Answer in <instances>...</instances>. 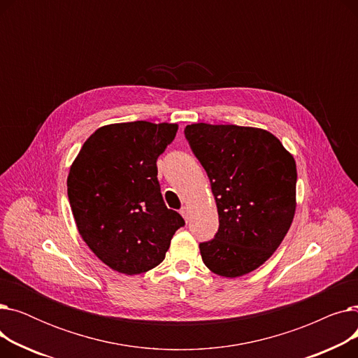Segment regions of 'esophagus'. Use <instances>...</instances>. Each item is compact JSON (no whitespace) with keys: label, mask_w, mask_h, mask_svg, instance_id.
<instances>
[{"label":"esophagus","mask_w":358,"mask_h":358,"mask_svg":"<svg viewBox=\"0 0 358 358\" xmlns=\"http://www.w3.org/2000/svg\"><path fill=\"white\" fill-rule=\"evenodd\" d=\"M180 213H181V216H182L185 220H189V217H190V209L187 208V206H182V208L180 209Z\"/></svg>","instance_id":"1"}]
</instances>
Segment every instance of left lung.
Returning <instances> with one entry per match:
<instances>
[{
  "mask_svg": "<svg viewBox=\"0 0 358 358\" xmlns=\"http://www.w3.org/2000/svg\"><path fill=\"white\" fill-rule=\"evenodd\" d=\"M185 139L208 174L219 229L200 242L210 271L239 277L258 268L285 239L296 210V162L270 131L196 123Z\"/></svg>",
  "mask_w": 358,
  "mask_h": 358,
  "instance_id": "obj_1",
  "label": "left lung"
}]
</instances>
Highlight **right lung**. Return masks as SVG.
Returning a JSON list of instances; mask_svg holds the SVG:
<instances>
[{
	"mask_svg": "<svg viewBox=\"0 0 358 358\" xmlns=\"http://www.w3.org/2000/svg\"><path fill=\"white\" fill-rule=\"evenodd\" d=\"M177 124L129 122L100 127L85 141L68 176L75 223L106 266L134 275L157 267L185 222L168 209L157 159Z\"/></svg>",
	"mask_w": 358,
	"mask_h": 358,
	"instance_id": "1",
	"label": "right lung"
}]
</instances>
